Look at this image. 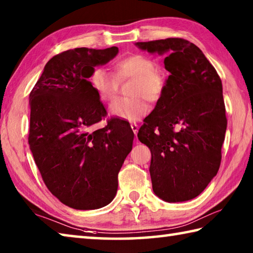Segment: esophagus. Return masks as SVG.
I'll use <instances>...</instances> for the list:
<instances>
[{
  "label": "esophagus",
  "instance_id": "esophagus-1",
  "mask_svg": "<svg viewBox=\"0 0 253 253\" xmlns=\"http://www.w3.org/2000/svg\"><path fill=\"white\" fill-rule=\"evenodd\" d=\"M130 127H131V129H132V131H134V134L135 135H137V132H138V125H137V124H131L130 125Z\"/></svg>",
  "mask_w": 253,
  "mask_h": 253
}]
</instances>
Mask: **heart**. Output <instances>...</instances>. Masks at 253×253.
I'll return each instance as SVG.
<instances>
[{"instance_id": "obj_1", "label": "heart", "mask_w": 253, "mask_h": 253, "mask_svg": "<svg viewBox=\"0 0 253 253\" xmlns=\"http://www.w3.org/2000/svg\"><path fill=\"white\" fill-rule=\"evenodd\" d=\"M155 62L147 55L130 54L115 63V77L105 68L97 67L89 77V84L101 100L110 101L116 96L118 81L132 79L129 95L131 98L117 99L109 105L111 116L128 122H136L148 113L149 101H157L163 95L165 80L155 69Z\"/></svg>"}]
</instances>
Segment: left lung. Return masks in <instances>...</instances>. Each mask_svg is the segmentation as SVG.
I'll use <instances>...</instances> for the list:
<instances>
[{
  "instance_id": "left-lung-1",
  "label": "left lung",
  "mask_w": 253,
  "mask_h": 253,
  "mask_svg": "<svg viewBox=\"0 0 253 253\" xmlns=\"http://www.w3.org/2000/svg\"><path fill=\"white\" fill-rule=\"evenodd\" d=\"M166 55L163 95L144 119L138 139L152 153L153 191L165 202L196 198L215 176L226 130L222 81L195 44L179 38L136 42Z\"/></svg>"
}]
</instances>
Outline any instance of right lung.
<instances>
[{
  "instance_id": "right-lung-1",
  "label": "right lung",
  "mask_w": 253,
  "mask_h": 253,
  "mask_svg": "<svg viewBox=\"0 0 253 253\" xmlns=\"http://www.w3.org/2000/svg\"><path fill=\"white\" fill-rule=\"evenodd\" d=\"M118 51L76 48L54 55L30 93L34 162L51 193L76 210L100 209L114 200L132 147L134 132L125 121L113 118L93 128L107 113L89 77Z\"/></svg>"
}]
</instances>
